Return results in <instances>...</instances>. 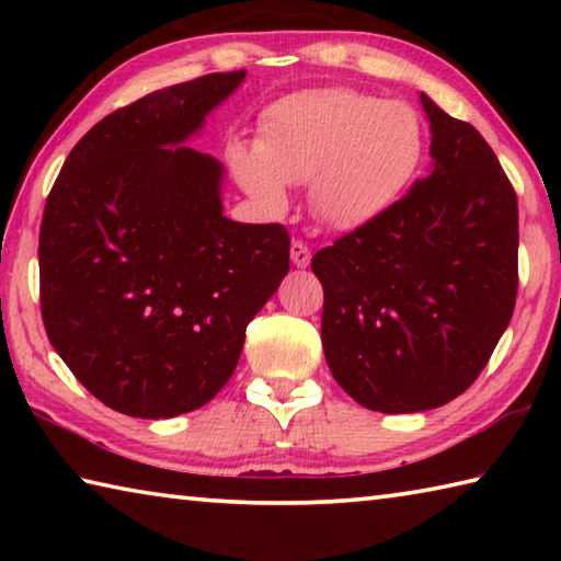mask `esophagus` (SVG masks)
Wrapping results in <instances>:
<instances>
[{"label":"esophagus","instance_id":"esophagus-1","mask_svg":"<svg viewBox=\"0 0 561 561\" xmlns=\"http://www.w3.org/2000/svg\"><path fill=\"white\" fill-rule=\"evenodd\" d=\"M291 262L297 264V267H309L311 250H309L307 242H301V240L291 242Z\"/></svg>","mask_w":561,"mask_h":561}]
</instances>
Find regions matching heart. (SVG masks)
Listing matches in <instances>:
<instances>
[{"instance_id": "heart-1", "label": "heart", "mask_w": 561, "mask_h": 561, "mask_svg": "<svg viewBox=\"0 0 561 561\" xmlns=\"http://www.w3.org/2000/svg\"><path fill=\"white\" fill-rule=\"evenodd\" d=\"M425 140L421 113L403 101L321 89L274 103L262 118L260 146H234L230 160L264 207L287 205L284 183H309L319 220L351 232L401 201L423 165Z\"/></svg>"}]
</instances>
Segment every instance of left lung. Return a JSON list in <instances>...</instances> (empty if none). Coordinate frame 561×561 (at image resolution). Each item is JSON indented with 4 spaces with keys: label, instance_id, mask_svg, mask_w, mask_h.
Instances as JSON below:
<instances>
[{
    "label": "left lung",
    "instance_id": "8db88e82",
    "mask_svg": "<svg viewBox=\"0 0 561 561\" xmlns=\"http://www.w3.org/2000/svg\"><path fill=\"white\" fill-rule=\"evenodd\" d=\"M433 173L391 210L324 247L321 344L336 383L381 413L468 391L517 299V195L488 140L421 93Z\"/></svg>",
    "mask_w": 561,
    "mask_h": 561
}]
</instances>
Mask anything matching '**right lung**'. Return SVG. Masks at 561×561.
Returning a JSON list of instances; mask_svg holds the SVG:
<instances>
[{
	"instance_id": "1",
	"label": "right lung",
	"mask_w": 561,
	"mask_h": 561,
	"mask_svg": "<svg viewBox=\"0 0 561 561\" xmlns=\"http://www.w3.org/2000/svg\"><path fill=\"white\" fill-rule=\"evenodd\" d=\"M244 71L153 91L66 158L39 230L46 336L101 403L173 417L230 381L244 331L289 272L282 225L222 215V165L183 144Z\"/></svg>"
}]
</instances>
